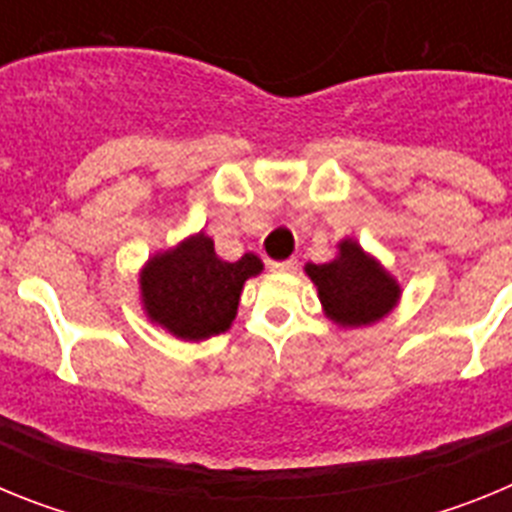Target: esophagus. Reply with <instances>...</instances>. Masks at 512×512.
<instances>
[{
    "label": "esophagus",
    "mask_w": 512,
    "mask_h": 512,
    "mask_svg": "<svg viewBox=\"0 0 512 512\" xmlns=\"http://www.w3.org/2000/svg\"><path fill=\"white\" fill-rule=\"evenodd\" d=\"M271 271H279V274H292L297 269V259H284V261H271Z\"/></svg>",
    "instance_id": "1"
}]
</instances>
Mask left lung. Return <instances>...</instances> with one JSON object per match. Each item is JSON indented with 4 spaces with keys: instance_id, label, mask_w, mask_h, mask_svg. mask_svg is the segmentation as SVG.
I'll return each instance as SVG.
<instances>
[{
    "instance_id": "1",
    "label": "left lung",
    "mask_w": 512,
    "mask_h": 512,
    "mask_svg": "<svg viewBox=\"0 0 512 512\" xmlns=\"http://www.w3.org/2000/svg\"><path fill=\"white\" fill-rule=\"evenodd\" d=\"M305 274L318 289L325 318L343 330L379 323L400 305V282L356 238H341L336 256L305 264Z\"/></svg>"
}]
</instances>
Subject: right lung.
Segmentation results:
<instances>
[{"label": "right lung", "mask_w": 512, "mask_h": 512, "mask_svg": "<svg viewBox=\"0 0 512 512\" xmlns=\"http://www.w3.org/2000/svg\"><path fill=\"white\" fill-rule=\"evenodd\" d=\"M261 271L256 253H243L238 261L220 259L210 235L200 230L140 266V310L179 341H207L233 325L243 284Z\"/></svg>", "instance_id": "obj_1"}]
</instances>
